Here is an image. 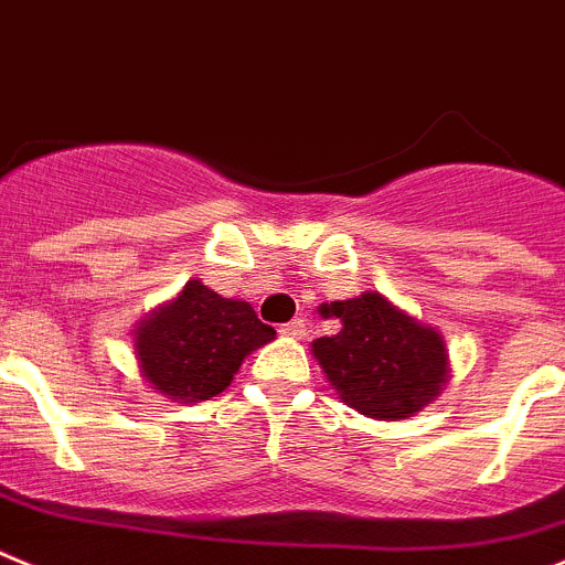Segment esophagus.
Here are the masks:
<instances>
[{"label":"esophagus","mask_w":565,"mask_h":565,"mask_svg":"<svg viewBox=\"0 0 565 565\" xmlns=\"http://www.w3.org/2000/svg\"><path fill=\"white\" fill-rule=\"evenodd\" d=\"M278 332L287 334V338H303V334H307V323H303V318H295L289 320V323H284Z\"/></svg>","instance_id":"obj_1"}]
</instances>
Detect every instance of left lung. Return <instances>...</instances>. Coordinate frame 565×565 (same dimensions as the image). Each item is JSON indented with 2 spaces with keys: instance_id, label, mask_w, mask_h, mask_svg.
Listing matches in <instances>:
<instances>
[{
  "instance_id": "1",
  "label": "left lung",
  "mask_w": 565,
  "mask_h": 565,
  "mask_svg": "<svg viewBox=\"0 0 565 565\" xmlns=\"http://www.w3.org/2000/svg\"><path fill=\"white\" fill-rule=\"evenodd\" d=\"M340 332L318 338L312 354L345 405L371 419H405L428 405L447 380L439 332L391 307L380 292L320 307Z\"/></svg>"
}]
</instances>
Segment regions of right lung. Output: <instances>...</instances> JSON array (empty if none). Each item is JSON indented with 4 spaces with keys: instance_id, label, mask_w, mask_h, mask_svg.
<instances>
[{
    "instance_id": "1",
    "label": "right lung",
    "mask_w": 565,
    "mask_h": 565,
    "mask_svg": "<svg viewBox=\"0 0 565 565\" xmlns=\"http://www.w3.org/2000/svg\"><path fill=\"white\" fill-rule=\"evenodd\" d=\"M276 329L250 303L222 298L202 281H188L174 303L137 329V360L146 380L171 399L200 403L231 385L242 360Z\"/></svg>"
}]
</instances>
